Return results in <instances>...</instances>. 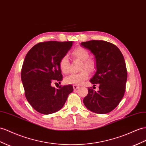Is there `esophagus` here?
<instances>
[{
  "mask_svg": "<svg viewBox=\"0 0 146 146\" xmlns=\"http://www.w3.org/2000/svg\"><path fill=\"white\" fill-rule=\"evenodd\" d=\"M73 89H74V90H76V89H78V88H80V86H76V85H73Z\"/></svg>",
  "mask_w": 146,
  "mask_h": 146,
  "instance_id": "esophagus-1",
  "label": "esophagus"
}]
</instances>
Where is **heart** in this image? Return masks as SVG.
Returning a JSON list of instances; mask_svg holds the SVG:
<instances>
[{"label":"heart","mask_w":146,"mask_h":146,"mask_svg":"<svg viewBox=\"0 0 146 146\" xmlns=\"http://www.w3.org/2000/svg\"><path fill=\"white\" fill-rule=\"evenodd\" d=\"M74 58H76L82 61L81 70L86 69L89 72H93L96 68V63L94 60L89 59V53L87 49L83 47H78L72 53ZM69 60L66 55L63 56L59 62L60 68L61 72L66 74L69 72ZM88 73L86 70H83L78 73H73L67 76L65 78L66 84L73 85H81L88 78Z\"/></svg>","instance_id":"heart-1"}]
</instances>
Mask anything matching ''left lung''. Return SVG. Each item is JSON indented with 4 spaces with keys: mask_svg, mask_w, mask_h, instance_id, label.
Segmentation results:
<instances>
[{
    "mask_svg": "<svg viewBox=\"0 0 146 146\" xmlns=\"http://www.w3.org/2000/svg\"><path fill=\"white\" fill-rule=\"evenodd\" d=\"M96 58V72L90 80L99 90L88 88L83 99L86 107L99 114H106L119 104L125 94L127 80L126 63L121 51L115 45L104 40H92L81 43Z\"/></svg>",
    "mask_w": 146,
    "mask_h": 146,
    "instance_id": "1",
    "label": "left lung"
}]
</instances>
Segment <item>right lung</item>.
Returning a JSON list of instances; mask_svg holds the SVG:
<instances>
[{
  "mask_svg": "<svg viewBox=\"0 0 146 146\" xmlns=\"http://www.w3.org/2000/svg\"><path fill=\"white\" fill-rule=\"evenodd\" d=\"M72 45L73 41L40 42L26 55L21 73L25 96L40 113L51 114L60 110L73 91L72 85L60 86L58 89L52 86L62 80L59 62Z\"/></svg>",
  "mask_w": 146,
  "mask_h": 146,
  "instance_id": "add662e5",
  "label": "right lung"
}]
</instances>
